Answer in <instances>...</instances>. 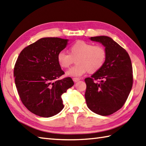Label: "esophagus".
I'll return each instance as SVG.
<instances>
[{
  "label": "esophagus",
  "instance_id": "34e87169",
  "mask_svg": "<svg viewBox=\"0 0 146 146\" xmlns=\"http://www.w3.org/2000/svg\"><path fill=\"white\" fill-rule=\"evenodd\" d=\"M73 80L75 82H78L79 80H80V79L79 78H73Z\"/></svg>",
  "mask_w": 146,
  "mask_h": 146
}]
</instances>
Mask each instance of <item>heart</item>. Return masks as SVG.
<instances>
[{
  "label": "heart",
  "mask_w": 146,
  "mask_h": 146,
  "mask_svg": "<svg viewBox=\"0 0 146 146\" xmlns=\"http://www.w3.org/2000/svg\"><path fill=\"white\" fill-rule=\"evenodd\" d=\"M107 51L103 46H94L85 41H78L71 46L70 53L65 51L58 52L57 60L62 68H67L76 59L75 66L67 71L66 75L80 77L89 71L95 73L104 66L106 60Z\"/></svg>",
  "instance_id": "obj_1"
}]
</instances>
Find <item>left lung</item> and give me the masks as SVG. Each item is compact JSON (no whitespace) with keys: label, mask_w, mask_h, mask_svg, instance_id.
Listing matches in <instances>:
<instances>
[{"label":"left lung","mask_w":146,"mask_h":146,"mask_svg":"<svg viewBox=\"0 0 146 146\" xmlns=\"http://www.w3.org/2000/svg\"><path fill=\"white\" fill-rule=\"evenodd\" d=\"M90 39L105 46L107 58L102 68L85 79L86 105L95 113L109 115L123 107L131 91V60L125 49L110 37L95 36ZM98 79L99 83L95 82Z\"/></svg>","instance_id":"1"}]
</instances>
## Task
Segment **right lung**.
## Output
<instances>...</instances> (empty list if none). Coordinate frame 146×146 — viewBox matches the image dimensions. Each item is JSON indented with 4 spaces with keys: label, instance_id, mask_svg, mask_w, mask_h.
Wrapping results in <instances>:
<instances>
[{
    "label": "right lung",
    "instance_id": "1",
    "mask_svg": "<svg viewBox=\"0 0 146 146\" xmlns=\"http://www.w3.org/2000/svg\"><path fill=\"white\" fill-rule=\"evenodd\" d=\"M68 39L43 38L22 51L15 64L14 76L21 100L31 112L50 117L63 109L61 95L74 85L58 63L59 52L66 47Z\"/></svg>",
    "mask_w": 146,
    "mask_h": 146
}]
</instances>
